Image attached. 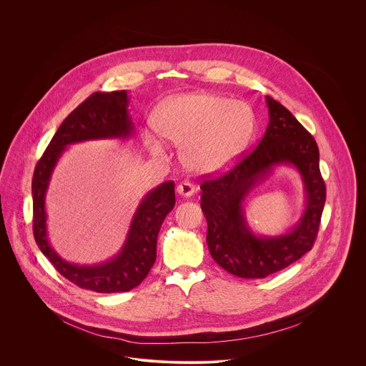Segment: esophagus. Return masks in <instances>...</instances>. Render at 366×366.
Instances as JSON below:
<instances>
[{
  "label": "esophagus",
  "mask_w": 366,
  "mask_h": 366,
  "mask_svg": "<svg viewBox=\"0 0 366 366\" xmlns=\"http://www.w3.org/2000/svg\"><path fill=\"white\" fill-rule=\"evenodd\" d=\"M176 192H177L182 197H192V196L194 194V192H196V186L192 184L190 182H183V183H180V184L177 186Z\"/></svg>",
  "instance_id": "34e87169"
}]
</instances>
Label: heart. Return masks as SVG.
Returning a JSON list of instances; mask_svg holds the SVG:
<instances>
[{
	"instance_id": "heart-1",
	"label": "heart",
	"mask_w": 366,
	"mask_h": 366,
	"mask_svg": "<svg viewBox=\"0 0 366 366\" xmlns=\"http://www.w3.org/2000/svg\"><path fill=\"white\" fill-rule=\"evenodd\" d=\"M152 124L160 137L182 145L187 167L209 174L228 169L241 157L254 134L255 115L244 102L194 92L163 102ZM145 145L155 154L162 151L151 135H145Z\"/></svg>"
}]
</instances>
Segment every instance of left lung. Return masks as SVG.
<instances>
[{
    "instance_id": "1",
    "label": "left lung",
    "mask_w": 366,
    "mask_h": 366,
    "mask_svg": "<svg viewBox=\"0 0 366 366\" xmlns=\"http://www.w3.org/2000/svg\"><path fill=\"white\" fill-rule=\"evenodd\" d=\"M269 124L252 154L227 174L200 186L207 219V245L222 269L244 279H262L300 259L313 247L325 203L320 152L313 137L283 105L264 97ZM293 167L305 190V209L296 224L280 234L255 233L244 217L249 194L276 167Z\"/></svg>"
}]
</instances>
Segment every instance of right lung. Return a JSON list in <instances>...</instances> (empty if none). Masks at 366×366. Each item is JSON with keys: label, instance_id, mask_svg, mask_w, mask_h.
Segmentation results:
<instances>
[{"label": "right lung", "instance_id": "right-lung-1", "mask_svg": "<svg viewBox=\"0 0 366 366\" xmlns=\"http://www.w3.org/2000/svg\"><path fill=\"white\" fill-rule=\"evenodd\" d=\"M128 105L127 90L92 94L57 128L32 179L34 235L39 249L61 276L81 289L97 293L128 292L148 276L157 259L160 225L176 203L174 183L164 182L141 199L121 249L112 258L96 264L66 261L54 251L48 237L46 194L53 170L69 145L100 139H127L134 135L135 127Z\"/></svg>", "mask_w": 366, "mask_h": 366}]
</instances>
